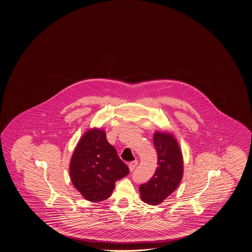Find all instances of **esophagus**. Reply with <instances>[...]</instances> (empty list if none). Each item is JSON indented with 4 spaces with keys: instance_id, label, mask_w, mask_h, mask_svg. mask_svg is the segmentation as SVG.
I'll use <instances>...</instances> for the list:
<instances>
[{
    "instance_id": "esophagus-1",
    "label": "esophagus",
    "mask_w": 252,
    "mask_h": 252,
    "mask_svg": "<svg viewBox=\"0 0 252 252\" xmlns=\"http://www.w3.org/2000/svg\"><path fill=\"white\" fill-rule=\"evenodd\" d=\"M137 165H138V162H137V161H132V162H130L129 164V171H133V170L135 169V167H136Z\"/></svg>"
}]
</instances>
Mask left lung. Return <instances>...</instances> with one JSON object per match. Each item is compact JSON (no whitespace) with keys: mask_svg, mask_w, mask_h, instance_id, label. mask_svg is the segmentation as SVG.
I'll return each mask as SVG.
<instances>
[{"mask_svg":"<svg viewBox=\"0 0 252 252\" xmlns=\"http://www.w3.org/2000/svg\"><path fill=\"white\" fill-rule=\"evenodd\" d=\"M154 145L158 152V167L151 180L142 184V200L151 205L161 203L180 185L183 176V158L180 145L172 134L157 131Z\"/></svg>","mask_w":252,"mask_h":252,"instance_id":"8db88e82","label":"left lung"}]
</instances>
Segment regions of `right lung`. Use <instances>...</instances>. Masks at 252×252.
<instances>
[{"mask_svg":"<svg viewBox=\"0 0 252 252\" xmlns=\"http://www.w3.org/2000/svg\"><path fill=\"white\" fill-rule=\"evenodd\" d=\"M103 129H92L81 138L70 162L72 184L87 201L98 202L110 197L117 180L129 174Z\"/></svg>","mask_w":252,"mask_h":252,"instance_id":"add662e5","label":"right lung"}]
</instances>
